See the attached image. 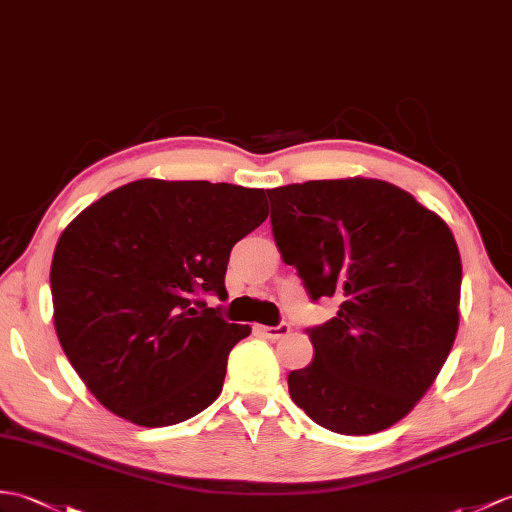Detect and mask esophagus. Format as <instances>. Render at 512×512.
Listing matches in <instances>:
<instances>
[{
	"label": "esophagus",
	"mask_w": 512,
	"mask_h": 512,
	"mask_svg": "<svg viewBox=\"0 0 512 512\" xmlns=\"http://www.w3.org/2000/svg\"><path fill=\"white\" fill-rule=\"evenodd\" d=\"M259 331H261V336H266L268 340H279V338H285L290 334V325L281 323L277 327H259Z\"/></svg>",
	"instance_id": "obj_1"
}]
</instances>
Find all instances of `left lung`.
Masks as SVG:
<instances>
[{
  "mask_svg": "<svg viewBox=\"0 0 512 512\" xmlns=\"http://www.w3.org/2000/svg\"><path fill=\"white\" fill-rule=\"evenodd\" d=\"M272 235L312 301L338 314L307 329L314 360L290 397L325 430L364 436L417 406L454 347L462 264L438 213L377 178L268 189Z\"/></svg>",
  "mask_w": 512,
  "mask_h": 512,
  "instance_id": "1",
  "label": "left lung"
}]
</instances>
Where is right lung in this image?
<instances>
[{
    "label": "right lung",
    "instance_id": "add662e5",
    "mask_svg": "<svg viewBox=\"0 0 512 512\" xmlns=\"http://www.w3.org/2000/svg\"><path fill=\"white\" fill-rule=\"evenodd\" d=\"M266 218L264 189L141 178L67 224L50 270L54 327L106 410L165 427L218 399L251 327L200 296L224 301L231 248Z\"/></svg>",
    "mask_w": 512,
    "mask_h": 512
}]
</instances>
